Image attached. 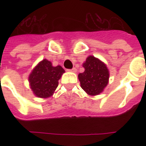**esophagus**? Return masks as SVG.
I'll use <instances>...</instances> for the list:
<instances>
[{
    "mask_svg": "<svg viewBox=\"0 0 146 146\" xmlns=\"http://www.w3.org/2000/svg\"><path fill=\"white\" fill-rule=\"evenodd\" d=\"M67 71H69V72H73V73H76V69L73 68L71 69V70H67Z\"/></svg>",
    "mask_w": 146,
    "mask_h": 146,
    "instance_id": "1",
    "label": "esophagus"
}]
</instances>
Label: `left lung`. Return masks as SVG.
I'll use <instances>...</instances> for the list:
<instances>
[{"label":"left lung","mask_w":146,"mask_h":146,"mask_svg":"<svg viewBox=\"0 0 146 146\" xmlns=\"http://www.w3.org/2000/svg\"><path fill=\"white\" fill-rule=\"evenodd\" d=\"M82 66L85 71L78 75L82 89L89 96L102 93L108 83L110 76L106 65L94 56H89Z\"/></svg>","instance_id":"left-lung-1"}]
</instances>
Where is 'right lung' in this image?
Listing matches in <instances>:
<instances>
[{
	"mask_svg": "<svg viewBox=\"0 0 146 146\" xmlns=\"http://www.w3.org/2000/svg\"><path fill=\"white\" fill-rule=\"evenodd\" d=\"M64 72L61 66H53L48 60L39 62L29 76L30 88L34 95L42 98L50 97L58 86V80Z\"/></svg>",
	"mask_w": 146,
	"mask_h": 146,
	"instance_id": "obj_1",
	"label": "right lung"
}]
</instances>
